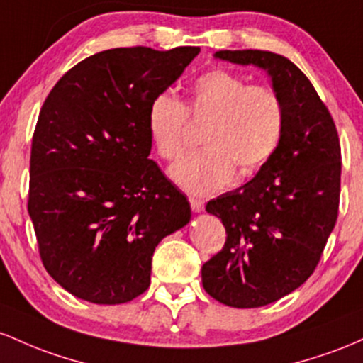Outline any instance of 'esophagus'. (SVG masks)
<instances>
[{
    "mask_svg": "<svg viewBox=\"0 0 363 363\" xmlns=\"http://www.w3.org/2000/svg\"><path fill=\"white\" fill-rule=\"evenodd\" d=\"M190 207H192L194 213H202L203 211V202L201 201V199H190Z\"/></svg>",
    "mask_w": 363,
    "mask_h": 363,
    "instance_id": "obj_1",
    "label": "esophagus"
}]
</instances>
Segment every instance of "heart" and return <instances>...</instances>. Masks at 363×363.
Returning a JSON list of instances; mask_svg holds the SVG:
<instances>
[{
  "instance_id": "b5f03b06",
  "label": "heart",
  "mask_w": 363,
  "mask_h": 363,
  "mask_svg": "<svg viewBox=\"0 0 363 363\" xmlns=\"http://www.w3.org/2000/svg\"><path fill=\"white\" fill-rule=\"evenodd\" d=\"M186 111L194 121H209L202 137L206 149L174 162L169 178L195 195L225 186L238 169L250 177L278 150L284 132V108L271 89L254 87L228 70L199 77L183 106L173 94L162 92L147 111L152 147L162 160H177L186 149Z\"/></svg>"
}]
</instances>
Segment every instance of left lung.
Masks as SVG:
<instances>
[{
  "label": "left lung",
  "instance_id": "left-lung-1",
  "mask_svg": "<svg viewBox=\"0 0 363 363\" xmlns=\"http://www.w3.org/2000/svg\"><path fill=\"white\" fill-rule=\"evenodd\" d=\"M214 58L262 68L284 108L274 156L206 206L225 225L226 243L202 266L203 290L228 307H264L302 286L319 264L340 206V138L311 80L288 58L257 50Z\"/></svg>",
  "mask_w": 363,
  "mask_h": 363
}]
</instances>
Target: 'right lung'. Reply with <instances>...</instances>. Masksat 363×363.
I'll list each match as a JSON object with an SVG mask.
<instances>
[{
	"label": "right lung",
	"instance_id": "add662e5",
	"mask_svg": "<svg viewBox=\"0 0 363 363\" xmlns=\"http://www.w3.org/2000/svg\"><path fill=\"white\" fill-rule=\"evenodd\" d=\"M201 48H116L65 73L32 138L28 216L50 276L77 298L127 303L150 284L157 243L192 218L149 160V106Z\"/></svg>",
	"mask_w": 363,
	"mask_h": 363
}]
</instances>
